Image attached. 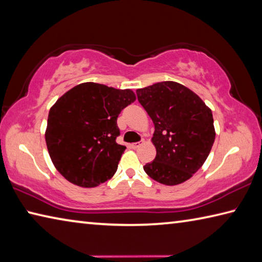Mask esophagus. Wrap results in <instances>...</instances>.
I'll return each mask as SVG.
<instances>
[{
  "instance_id": "esophagus-1",
  "label": "esophagus",
  "mask_w": 262,
  "mask_h": 262,
  "mask_svg": "<svg viewBox=\"0 0 262 262\" xmlns=\"http://www.w3.org/2000/svg\"><path fill=\"white\" fill-rule=\"evenodd\" d=\"M141 146L140 142H133V144L131 145V147L133 148V149H137V148H139Z\"/></svg>"
}]
</instances>
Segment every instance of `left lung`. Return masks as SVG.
<instances>
[{
  "mask_svg": "<svg viewBox=\"0 0 262 262\" xmlns=\"http://www.w3.org/2000/svg\"><path fill=\"white\" fill-rule=\"evenodd\" d=\"M137 97L155 126L151 142L156 156L145 172L166 186L190 179L215 139L211 110L195 92L172 81L138 89Z\"/></svg>",
  "mask_w": 262,
  "mask_h": 262,
  "instance_id": "1",
  "label": "left lung"
}]
</instances>
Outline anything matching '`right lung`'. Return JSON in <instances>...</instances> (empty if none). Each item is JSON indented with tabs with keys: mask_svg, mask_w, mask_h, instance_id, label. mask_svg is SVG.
Here are the masks:
<instances>
[{
	"mask_svg": "<svg viewBox=\"0 0 262 262\" xmlns=\"http://www.w3.org/2000/svg\"><path fill=\"white\" fill-rule=\"evenodd\" d=\"M136 100L130 89L81 83L50 108L46 130L49 155L72 184L91 188L115 174L125 146L118 145L117 117Z\"/></svg>",
	"mask_w": 262,
	"mask_h": 262,
	"instance_id": "1",
	"label": "right lung"
}]
</instances>
